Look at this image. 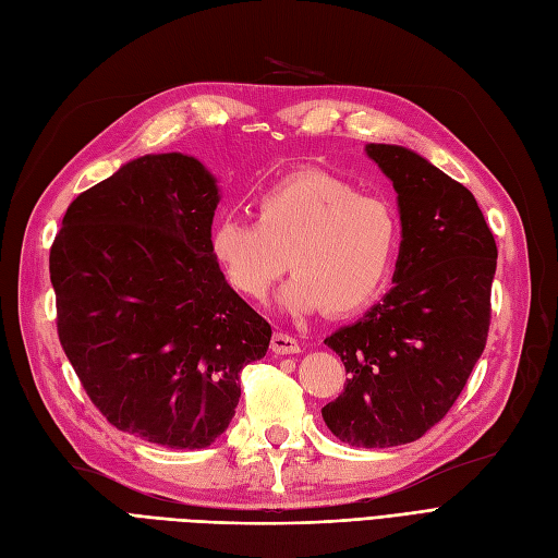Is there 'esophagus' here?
Returning a JSON list of instances; mask_svg holds the SVG:
<instances>
[{
  "mask_svg": "<svg viewBox=\"0 0 558 558\" xmlns=\"http://www.w3.org/2000/svg\"><path fill=\"white\" fill-rule=\"evenodd\" d=\"M271 350H274L276 354H299V352H301V345H299V340L292 338V336L276 333V336L271 338Z\"/></svg>",
  "mask_w": 558,
  "mask_h": 558,
  "instance_id": "obj_1",
  "label": "esophagus"
}]
</instances>
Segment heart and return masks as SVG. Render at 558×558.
Returning a JSON list of instances; mask_svg holds the SVG:
<instances>
[{
  "label": "heart",
  "instance_id": "obj_1",
  "mask_svg": "<svg viewBox=\"0 0 558 558\" xmlns=\"http://www.w3.org/2000/svg\"><path fill=\"white\" fill-rule=\"evenodd\" d=\"M255 222L220 220L208 250L233 292L262 301L284 274L290 313L352 315L380 294L399 243L393 208L319 171H296L262 190Z\"/></svg>",
  "mask_w": 558,
  "mask_h": 558
}]
</instances>
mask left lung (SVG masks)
<instances>
[{
  "mask_svg": "<svg viewBox=\"0 0 558 558\" xmlns=\"http://www.w3.org/2000/svg\"><path fill=\"white\" fill-rule=\"evenodd\" d=\"M366 155L397 190L401 247L383 301L325 340L350 377L322 417L348 445L397 447L438 424L469 383L498 250L475 196L428 159L389 143Z\"/></svg>",
  "mask_w": 558,
  "mask_h": 558,
  "instance_id": "left-lung-1",
  "label": "left lung"
}]
</instances>
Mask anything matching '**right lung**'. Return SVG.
<instances>
[{"label":"right lung","mask_w":558,"mask_h":558,"mask_svg":"<svg viewBox=\"0 0 558 558\" xmlns=\"http://www.w3.org/2000/svg\"><path fill=\"white\" fill-rule=\"evenodd\" d=\"M218 204L199 159L143 155L78 194L50 247L60 343L87 397L116 428L171 449L225 434L243 366L271 343L210 257Z\"/></svg>","instance_id":"add662e5"}]
</instances>
